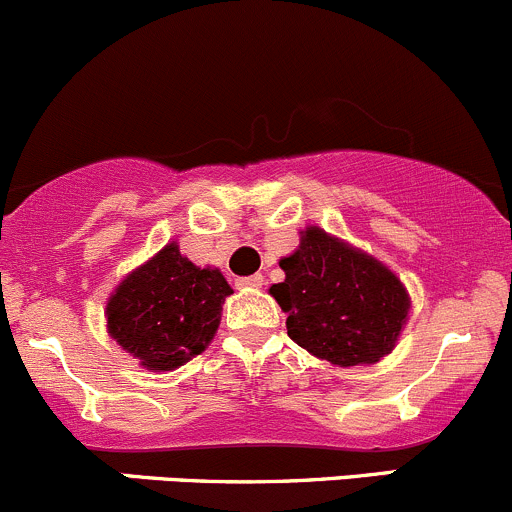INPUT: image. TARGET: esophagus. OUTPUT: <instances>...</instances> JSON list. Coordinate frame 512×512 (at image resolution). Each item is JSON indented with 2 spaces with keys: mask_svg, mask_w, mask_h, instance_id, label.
<instances>
[{
  "mask_svg": "<svg viewBox=\"0 0 512 512\" xmlns=\"http://www.w3.org/2000/svg\"><path fill=\"white\" fill-rule=\"evenodd\" d=\"M236 286H239V288H261L263 286V276H261V273H254V276L236 278Z\"/></svg>",
  "mask_w": 512,
  "mask_h": 512,
  "instance_id": "1",
  "label": "esophagus"
}]
</instances>
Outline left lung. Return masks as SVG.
Segmentation results:
<instances>
[{
    "label": "left lung",
    "mask_w": 512,
    "mask_h": 512,
    "mask_svg": "<svg viewBox=\"0 0 512 512\" xmlns=\"http://www.w3.org/2000/svg\"><path fill=\"white\" fill-rule=\"evenodd\" d=\"M278 266L286 278L268 293L288 315L295 345L337 367L377 365L397 347L412 298L387 263L305 226L298 249Z\"/></svg>",
    "instance_id": "obj_1"
}]
</instances>
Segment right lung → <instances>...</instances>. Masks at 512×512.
Wrapping results in <instances>:
<instances>
[{
	"label": "right lung",
	"instance_id": "add662e5",
	"mask_svg": "<svg viewBox=\"0 0 512 512\" xmlns=\"http://www.w3.org/2000/svg\"><path fill=\"white\" fill-rule=\"evenodd\" d=\"M231 293L219 268L197 266L170 241L115 286L105 330L142 370L172 372L207 350Z\"/></svg>",
	"mask_w": 512,
	"mask_h": 512
}]
</instances>
